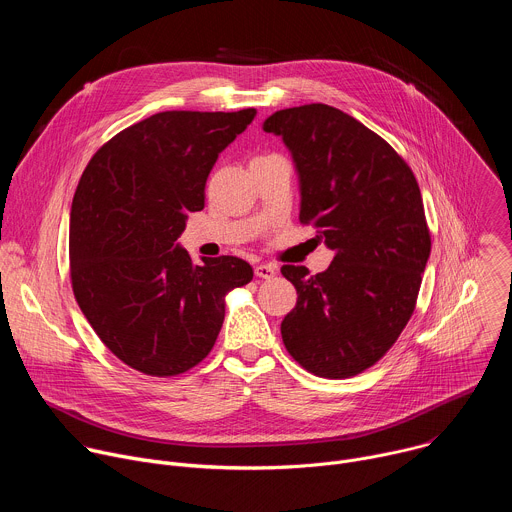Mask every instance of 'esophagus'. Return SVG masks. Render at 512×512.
I'll return each mask as SVG.
<instances>
[{
  "mask_svg": "<svg viewBox=\"0 0 512 512\" xmlns=\"http://www.w3.org/2000/svg\"><path fill=\"white\" fill-rule=\"evenodd\" d=\"M275 273H277V267L271 263H261L255 267V275L261 279H273Z\"/></svg>",
  "mask_w": 512,
  "mask_h": 512,
  "instance_id": "34e87169",
  "label": "esophagus"
}]
</instances>
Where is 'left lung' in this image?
Segmentation results:
<instances>
[{"label":"left lung","mask_w":512,"mask_h":512,"mask_svg":"<svg viewBox=\"0 0 512 512\" xmlns=\"http://www.w3.org/2000/svg\"><path fill=\"white\" fill-rule=\"evenodd\" d=\"M263 131L296 164L300 221L334 251L316 275L281 267L298 289L283 344L318 377H354L385 356L415 310L431 251L417 180L383 137L330 105L275 111Z\"/></svg>","instance_id":"left-lung-1"}]
</instances>
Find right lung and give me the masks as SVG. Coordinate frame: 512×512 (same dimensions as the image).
<instances>
[{"mask_svg": "<svg viewBox=\"0 0 512 512\" xmlns=\"http://www.w3.org/2000/svg\"><path fill=\"white\" fill-rule=\"evenodd\" d=\"M164 111L109 139L70 208V279L85 318L131 369L174 377L206 358L225 320V296L253 269L231 255L194 263L176 241L204 208L206 178L255 119Z\"/></svg>", "mask_w": 512, "mask_h": 512, "instance_id": "1", "label": "right lung"}]
</instances>
